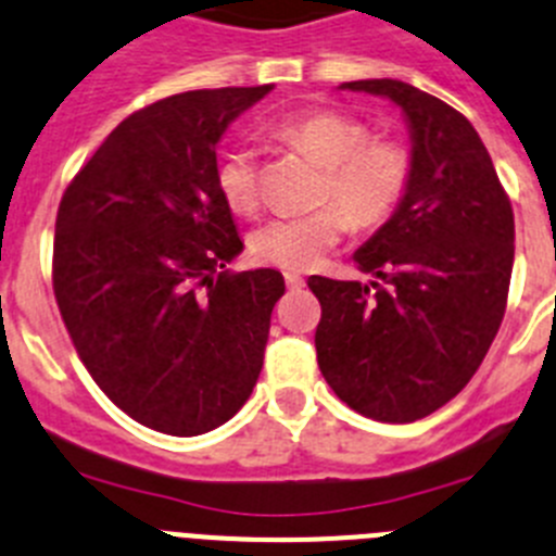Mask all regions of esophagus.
<instances>
[{
    "mask_svg": "<svg viewBox=\"0 0 556 556\" xmlns=\"http://www.w3.org/2000/svg\"><path fill=\"white\" fill-rule=\"evenodd\" d=\"M285 285H288L290 290H302L304 288V279L299 277V274H285Z\"/></svg>",
    "mask_w": 556,
    "mask_h": 556,
    "instance_id": "obj_1",
    "label": "esophagus"
}]
</instances>
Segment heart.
Segmentation results:
<instances>
[{"label":"heart","mask_w":556,"mask_h":556,"mask_svg":"<svg viewBox=\"0 0 556 556\" xmlns=\"http://www.w3.org/2000/svg\"><path fill=\"white\" fill-rule=\"evenodd\" d=\"M285 147L324 166L321 210L279 216L254 229L257 263L282 271H309L338 247L352 222L379 227L388 222L413 182V154L402 141L371 138L368 124L340 110H304L271 124ZM216 188L235 213H252L260 202V163L249 143H232L216 163Z\"/></svg>","instance_id":"b5f03b06"}]
</instances>
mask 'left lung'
<instances>
[{
  "label": "left lung",
  "instance_id": "obj_1",
  "mask_svg": "<svg viewBox=\"0 0 556 556\" xmlns=\"http://www.w3.org/2000/svg\"><path fill=\"white\" fill-rule=\"evenodd\" d=\"M340 88L402 108L413 182L396 213L354 252L371 282L307 279L321 302L318 368L359 415L409 424L457 396L502 327L515 257L513 207L463 113L402 79Z\"/></svg>",
  "mask_w": 556,
  "mask_h": 556
}]
</instances>
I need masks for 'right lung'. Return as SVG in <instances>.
I'll return each mask as SVG.
<instances>
[{"instance_id":"1","label":"right lung","mask_w":556,"mask_h":556,"mask_svg":"<svg viewBox=\"0 0 556 556\" xmlns=\"http://www.w3.org/2000/svg\"><path fill=\"white\" fill-rule=\"evenodd\" d=\"M274 85L160 99L104 138L60 199L52 285L79 359L110 402L193 438L252 396L274 268L222 271L243 252L216 188V147Z\"/></svg>"}]
</instances>
